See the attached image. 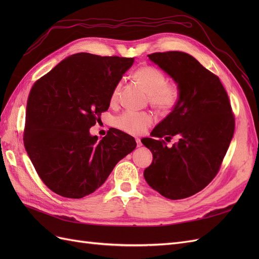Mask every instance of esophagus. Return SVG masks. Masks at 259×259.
Returning <instances> with one entry per match:
<instances>
[{"instance_id": "obj_1", "label": "esophagus", "mask_w": 259, "mask_h": 259, "mask_svg": "<svg viewBox=\"0 0 259 259\" xmlns=\"http://www.w3.org/2000/svg\"><path fill=\"white\" fill-rule=\"evenodd\" d=\"M136 143H137V147H140V146L143 145V144H142V142H140V139H139V138H136Z\"/></svg>"}]
</instances>
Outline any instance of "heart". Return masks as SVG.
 Returning a JSON list of instances; mask_svg holds the SVG:
<instances>
[{
  "mask_svg": "<svg viewBox=\"0 0 259 259\" xmlns=\"http://www.w3.org/2000/svg\"><path fill=\"white\" fill-rule=\"evenodd\" d=\"M134 79L148 93V100L155 110L162 113H169L178 106L182 99V90L176 83H168L167 77L162 70L153 66L138 68L133 74ZM121 90V82L117 83L111 93V104L116 103ZM153 122L151 113L143 111H125L115 117V126L131 135H140L147 131Z\"/></svg>",
  "mask_w": 259,
  "mask_h": 259,
  "instance_id": "1",
  "label": "heart"
}]
</instances>
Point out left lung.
I'll use <instances>...</instances> for the list:
<instances>
[{
  "mask_svg": "<svg viewBox=\"0 0 259 259\" xmlns=\"http://www.w3.org/2000/svg\"><path fill=\"white\" fill-rule=\"evenodd\" d=\"M148 57L173 77L182 90L178 106L142 143L153 155L144 171L148 185L170 200L201 191L221 168L234 133V114L219 77L191 55L170 51ZM179 142L168 148L167 141Z\"/></svg>",
  "mask_w": 259,
  "mask_h": 259,
  "instance_id": "8db88e82",
  "label": "left lung"
}]
</instances>
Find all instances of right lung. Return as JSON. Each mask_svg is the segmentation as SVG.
<instances>
[{"label": "right lung", "mask_w": 259, "mask_h": 259, "mask_svg": "<svg viewBox=\"0 0 259 259\" xmlns=\"http://www.w3.org/2000/svg\"><path fill=\"white\" fill-rule=\"evenodd\" d=\"M133 62L134 58L79 53L33 84L23 144L37 175L53 192L70 199L93 193L136 148L134 137L116 128L100 142L89 131L108 110L114 86Z\"/></svg>", "instance_id": "add662e5"}]
</instances>
